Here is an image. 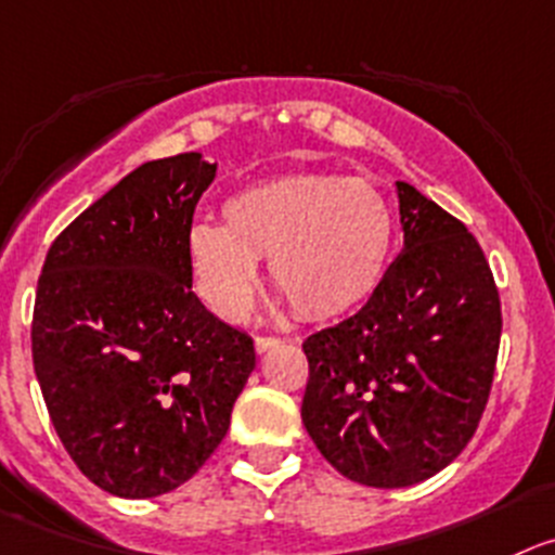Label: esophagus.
<instances>
[{"label":"esophagus","instance_id":"1","mask_svg":"<svg viewBox=\"0 0 555 555\" xmlns=\"http://www.w3.org/2000/svg\"><path fill=\"white\" fill-rule=\"evenodd\" d=\"M276 345H279L276 336H254V350H257V353H266V350L276 348Z\"/></svg>","mask_w":555,"mask_h":555}]
</instances>
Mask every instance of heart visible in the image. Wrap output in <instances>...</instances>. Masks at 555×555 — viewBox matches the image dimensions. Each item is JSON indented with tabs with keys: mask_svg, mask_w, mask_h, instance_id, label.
<instances>
[{
	"mask_svg": "<svg viewBox=\"0 0 555 555\" xmlns=\"http://www.w3.org/2000/svg\"><path fill=\"white\" fill-rule=\"evenodd\" d=\"M224 227L194 224L185 266L199 301L216 318L241 320L257 289V262L304 320L356 312L380 287L395 219L372 183L345 175H282L235 191Z\"/></svg>",
	"mask_w": 555,
	"mask_h": 555,
	"instance_id": "heart-1",
	"label": "heart"
}]
</instances>
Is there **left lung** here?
I'll list each match as a JSON object with an SVG mask.
<instances>
[{"label":"left lung","instance_id":"obj_1","mask_svg":"<svg viewBox=\"0 0 555 555\" xmlns=\"http://www.w3.org/2000/svg\"><path fill=\"white\" fill-rule=\"evenodd\" d=\"M405 248L370 301L307 336L301 418L341 476L408 488L447 468L488 408L501 298L479 241L397 183Z\"/></svg>","mask_w":555,"mask_h":555}]
</instances>
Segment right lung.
<instances>
[{
    "label": "right lung",
    "mask_w": 555,
    "mask_h": 555,
    "mask_svg": "<svg viewBox=\"0 0 555 555\" xmlns=\"http://www.w3.org/2000/svg\"><path fill=\"white\" fill-rule=\"evenodd\" d=\"M216 164L147 160L46 254L33 364L76 468L120 499L189 481L230 429L254 341L191 289L185 235Z\"/></svg>",
    "instance_id": "obj_1"
}]
</instances>
